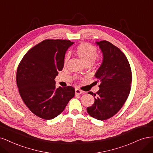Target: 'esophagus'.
I'll use <instances>...</instances> for the list:
<instances>
[{
  "label": "esophagus",
  "mask_w": 153,
  "mask_h": 153,
  "mask_svg": "<svg viewBox=\"0 0 153 153\" xmlns=\"http://www.w3.org/2000/svg\"><path fill=\"white\" fill-rule=\"evenodd\" d=\"M75 93H76V95H81L82 93V91L81 90H80L79 89H76Z\"/></svg>",
  "instance_id": "obj_1"
}]
</instances>
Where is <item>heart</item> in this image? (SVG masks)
I'll return each mask as SVG.
<instances>
[{
    "mask_svg": "<svg viewBox=\"0 0 153 153\" xmlns=\"http://www.w3.org/2000/svg\"><path fill=\"white\" fill-rule=\"evenodd\" d=\"M75 52L86 65H89L91 63H98L101 60V57L97 55V48L88 42H82L76 47ZM68 56L64 59V65H66Z\"/></svg>",
    "mask_w": 153,
    "mask_h": 153,
    "instance_id": "1",
    "label": "heart"
}]
</instances>
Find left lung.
I'll use <instances>...</instances> for the list:
<instances>
[{
    "instance_id": "left-lung-1",
    "label": "left lung",
    "mask_w": 153,
    "mask_h": 153,
    "mask_svg": "<svg viewBox=\"0 0 153 153\" xmlns=\"http://www.w3.org/2000/svg\"><path fill=\"white\" fill-rule=\"evenodd\" d=\"M103 53L102 65L95 74L100 85L94 95L95 102L87 108L91 117L103 121L119 111L130 94L132 81L130 63L119 48L107 41L96 42Z\"/></svg>"
}]
</instances>
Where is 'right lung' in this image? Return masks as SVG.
Here are the masks:
<instances>
[{"label":"right lung","mask_w":153,"mask_h":153,"mask_svg":"<svg viewBox=\"0 0 153 153\" xmlns=\"http://www.w3.org/2000/svg\"><path fill=\"white\" fill-rule=\"evenodd\" d=\"M74 43L46 39L24 55L16 72V84L25 104L44 120L56 117L75 95L72 86L56 88L55 77L63 68L66 51Z\"/></svg>","instance_id":"right-lung-1"}]
</instances>
